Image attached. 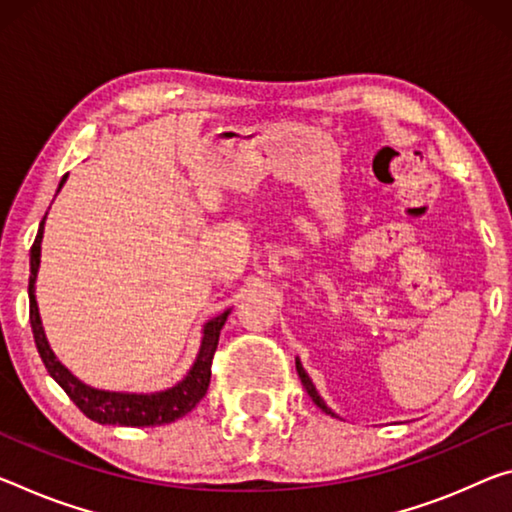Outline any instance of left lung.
<instances>
[{"label": "left lung", "instance_id": "8db88e82", "mask_svg": "<svg viewBox=\"0 0 512 512\" xmlns=\"http://www.w3.org/2000/svg\"><path fill=\"white\" fill-rule=\"evenodd\" d=\"M296 371H298V376H300V383H303V387L307 389V394H310V396H312V401H314L316 405H319V408H321L323 412H326V415H330V417H337V415H335V412H332V410L328 408V405H326V401H323V399H321V396H319V392H316V387H314V383H312V378H310V376H307V371L303 369V364H300V360H296Z\"/></svg>", "mask_w": 512, "mask_h": 512}]
</instances>
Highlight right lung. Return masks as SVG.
<instances>
[{"label":"right lung","mask_w":512,"mask_h":512,"mask_svg":"<svg viewBox=\"0 0 512 512\" xmlns=\"http://www.w3.org/2000/svg\"><path fill=\"white\" fill-rule=\"evenodd\" d=\"M66 180H68V175H63V180L59 182V191H61V186L66 184ZM43 225H45V218L38 227L36 241H34V246H31V259H29V266H31L29 321H31V330H34V339H36L40 360H43L47 373H50L56 383L63 387V392L70 396L72 403H75L88 419L97 421V424L134 426V428L170 424V421L180 419L186 415V412H191L193 408H196L202 396L207 394L209 378H212V360H214V353L218 346V335H221V328L225 326L230 310H225L223 314H218L212 321L205 323V328H202V342H200L198 358H196V362H193L189 373L184 376V380H180L175 387L164 389V392H154V394L104 392V389L88 387L86 383H81L79 378L72 376V373L63 367L59 360H56V355L50 348V342H47V337H45L43 321H40V314H38L36 275H38V266H40V241H43V230H45Z\"/></svg>","instance_id":"add662e5"}]
</instances>
